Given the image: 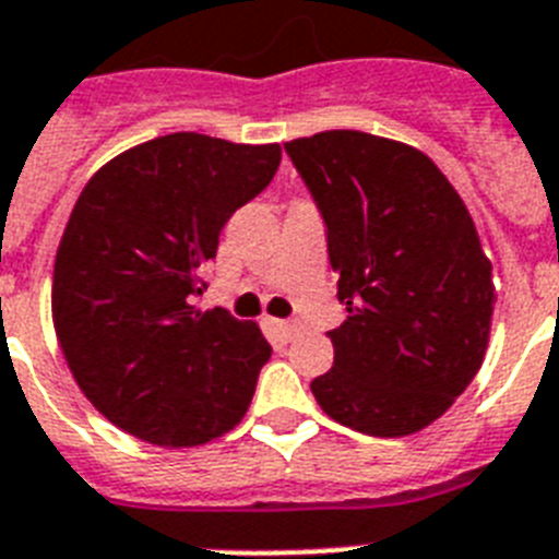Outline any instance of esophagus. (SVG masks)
I'll return each mask as SVG.
<instances>
[{"mask_svg": "<svg viewBox=\"0 0 559 559\" xmlns=\"http://www.w3.org/2000/svg\"><path fill=\"white\" fill-rule=\"evenodd\" d=\"M262 325H265V333H269L274 345H288L290 338L297 336L299 331L294 322H283V319H271V317L262 319Z\"/></svg>", "mask_w": 559, "mask_h": 559, "instance_id": "esophagus-1", "label": "esophagus"}]
</instances>
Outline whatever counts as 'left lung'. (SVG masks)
Returning a JSON list of instances; mask_svg holds the SVG:
<instances>
[{
  "mask_svg": "<svg viewBox=\"0 0 559 559\" xmlns=\"http://www.w3.org/2000/svg\"><path fill=\"white\" fill-rule=\"evenodd\" d=\"M328 228L347 319L333 367L311 381L333 421L376 438L418 432L484 365L492 262L469 212L424 152L328 130L285 143Z\"/></svg>",
  "mask_w": 559,
  "mask_h": 559,
  "instance_id": "1",
  "label": "left lung"
}]
</instances>
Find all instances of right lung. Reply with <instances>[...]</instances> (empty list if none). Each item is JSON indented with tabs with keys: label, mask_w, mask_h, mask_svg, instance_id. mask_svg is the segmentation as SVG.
<instances>
[{
	"label": "right lung",
	"mask_w": 559,
	"mask_h": 559,
	"mask_svg": "<svg viewBox=\"0 0 559 559\" xmlns=\"http://www.w3.org/2000/svg\"><path fill=\"white\" fill-rule=\"evenodd\" d=\"M280 160V143L175 132L112 157L75 200L52 269V325L81 393L123 432L180 450L246 416L271 345L254 322L192 299L228 217Z\"/></svg>",
	"instance_id": "1"
}]
</instances>
